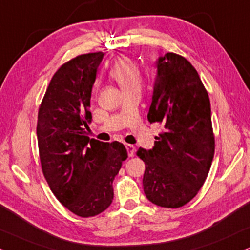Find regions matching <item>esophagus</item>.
Segmentation results:
<instances>
[{"label": "esophagus", "instance_id": "1", "mask_svg": "<svg viewBox=\"0 0 250 250\" xmlns=\"http://www.w3.org/2000/svg\"><path fill=\"white\" fill-rule=\"evenodd\" d=\"M126 149H127V153H128V156L132 158V156H134V153H135V147L133 145H130V144H126Z\"/></svg>", "mask_w": 250, "mask_h": 250}]
</instances>
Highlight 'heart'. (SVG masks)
Instances as JSON below:
<instances>
[{"mask_svg": "<svg viewBox=\"0 0 250 250\" xmlns=\"http://www.w3.org/2000/svg\"><path fill=\"white\" fill-rule=\"evenodd\" d=\"M109 74L115 79L125 92L140 90L143 83L141 70L133 60L127 57H120L113 61L109 68Z\"/></svg>", "mask_w": 250, "mask_h": 250, "instance_id": "1", "label": "heart"}]
</instances>
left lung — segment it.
Returning <instances> with one entry per match:
<instances>
[{
    "mask_svg": "<svg viewBox=\"0 0 250 250\" xmlns=\"http://www.w3.org/2000/svg\"><path fill=\"white\" fill-rule=\"evenodd\" d=\"M149 123L165 132L152 149L139 148L145 162L143 178L147 199L161 208H177L195 197L210 171L214 135L208 91L186 58L166 53L156 60Z\"/></svg>",
    "mask_w": 250,
    "mask_h": 250,
    "instance_id": "8db88e82",
    "label": "left lung"
}]
</instances>
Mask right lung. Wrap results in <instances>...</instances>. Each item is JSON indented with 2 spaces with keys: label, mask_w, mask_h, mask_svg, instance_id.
Wrapping results in <instances>:
<instances>
[{
  "label": "right lung",
  "mask_w": 250,
  "mask_h": 250,
  "mask_svg": "<svg viewBox=\"0 0 250 250\" xmlns=\"http://www.w3.org/2000/svg\"><path fill=\"white\" fill-rule=\"evenodd\" d=\"M103 55H79L55 72L37 123L42 174L61 204L82 218L109 208L112 182L127 159V150L118 141L102 143L87 137L91 90Z\"/></svg>",
  "instance_id": "1"
}]
</instances>
